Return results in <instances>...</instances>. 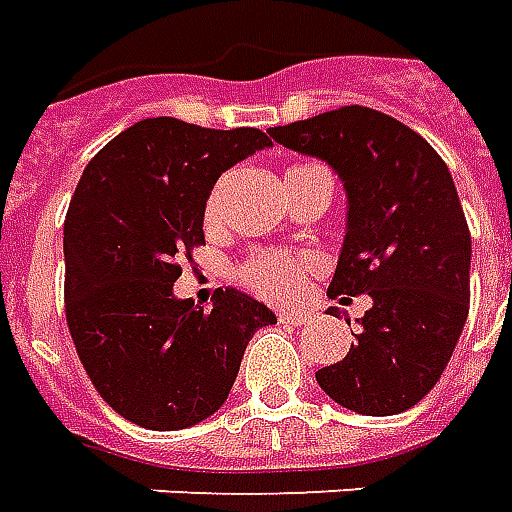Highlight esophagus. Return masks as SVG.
<instances>
[{"instance_id":"1","label":"esophagus","mask_w":512,"mask_h":512,"mask_svg":"<svg viewBox=\"0 0 512 512\" xmlns=\"http://www.w3.org/2000/svg\"><path fill=\"white\" fill-rule=\"evenodd\" d=\"M279 320L290 325H306L312 320V314L301 312V309H293V312H279Z\"/></svg>"}]
</instances>
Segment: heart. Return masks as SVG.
<instances>
[{
	"label": "heart",
	"mask_w": 512,
	"mask_h": 512,
	"mask_svg": "<svg viewBox=\"0 0 512 512\" xmlns=\"http://www.w3.org/2000/svg\"><path fill=\"white\" fill-rule=\"evenodd\" d=\"M317 168V165H293L290 170ZM287 170V173H290ZM214 214V198L208 200L206 217L211 219ZM317 268V257L314 255H287V252H263L255 255L244 268H241V282H244L252 293L263 295L268 301H290L301 290L306 271Z\"/></svg>",
	"instance_id": "1"
}]
</instances>
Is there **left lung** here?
Masks as SVG:
<instances>
[{
  "label": "left lung",
  "instance_id": "1",
  "mask_svg": "<svg viewBox=\"0 0 512 512\" xmlns=\"http://www.w3.org/2000/svg\"><path fill=\"white\" fill-rule=\"evenodd\" d=\"M268 135L342 179L347 230L328 295H372L355 344L317 385L358 415L410 410L445 372L469 314L472 238L448 165L407 124L361 105Z\"/></svg>",
  "mask_w": 512,
  "mask_h": 512
}]
</instances>
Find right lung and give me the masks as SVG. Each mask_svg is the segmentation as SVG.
<instances>
[{"label":"right lung","mask_w":512,"mask_h":512,"mask_svg":"<svg viewBox=\"0 0 512 512\" xmlns=\"http://www.w3.org/2000/svg\"><path fill=\"white\" fill-rule=\"evenodd\" d=\"M274 146L255 127L206 130L157 116L105 143L86 165L64 219V312L83 369L121 418L179 431L227 401L249 339L274 325L236 287L211 309L173 295L181 263L206 244L217 179Z\"/></svg>","instance_id":"1"}]
</instances>
